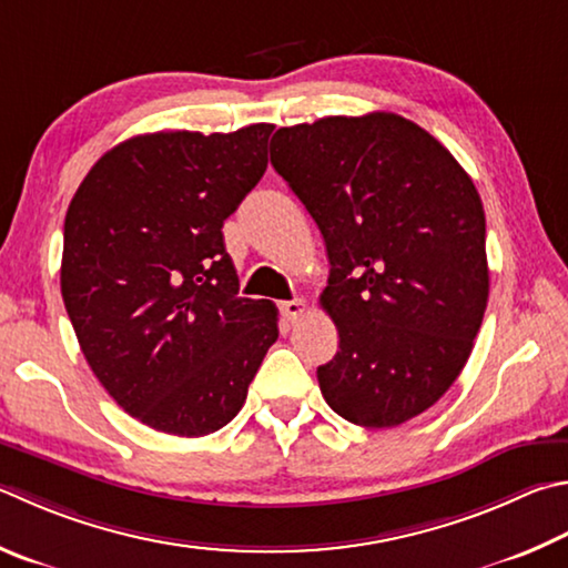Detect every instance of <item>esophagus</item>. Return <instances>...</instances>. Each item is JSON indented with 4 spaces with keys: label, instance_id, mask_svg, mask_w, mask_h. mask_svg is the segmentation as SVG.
I'll return each mask as SVG.
<instances>
[{
    "label": "esophagus",
    "instance_id": "esophagus-1",
    "mask_svg": "<svg viewBox=\"0 0 568 568\" xmlns=\"http://www.w3.org/2000/svg\"><path fill=\"white\" fill-rule=\"evenodd\" d=\"M307 311L305 301H301V297H295V301H287V303H281V315L283 320H287V323H295V320H301Z\"/></svg>",
    "mask_w": 568,
    "mask_h": 568
}]
</instances>
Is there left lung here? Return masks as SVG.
Listing matches in <instances>:
<instances>
[{"mask_svg":"<svg viewBox=\"0 0 568 568\" xmlns=\"http://www.w3.org/2000/svg\"><path fill=\"white\" fill-rule=\"evenodd\" d=\"M273 169L325 239L320 295L339 335L320 392L359 427H397L445 395L489 297L487 221L457 159L389 111L277 129Z\"/></svg>","mask_w":568,"mask_h":568,"instance_id":"8db88e82","label":"left lung"}]
</instances>
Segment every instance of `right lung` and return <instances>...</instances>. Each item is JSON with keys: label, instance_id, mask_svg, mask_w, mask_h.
Returning <instances> with one entry per match:
<instances>
[{"label": "right lung", "instance_id": "1", "mask_svg": "<svg viewBox=\"0 0 568 568\" xmlns=\"http://www.w3.org/2000/svg\"><path fill=\"white\" fill-rule=\"evenodd\" d=\"M273 129L133 136L69 203V320L99 383L151 429L203 437L229 425L277 339V307L239 297L223 243V221L267 169Z\"/></svg>", "mask_w": 568, "mask_h": 568}]
</instances>
